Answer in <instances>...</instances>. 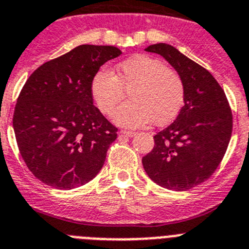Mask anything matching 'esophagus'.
<instances>
[{"label":"esophagus","instance_id":"34e87169","mask_svg":"<svg viewBox=\"0 0 249 249\" xmlns=\"http://www.w3.org/2000/svg\"><path fill=\"white\" fill-rule=\"evenodd\" d=\"M120 135L133 138V136H135V133H134V131H126V130H122V131H120Z\"/></svg>","mask_w":249,"mask_h":249}]
</instances>
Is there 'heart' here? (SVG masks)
Returning <instances> with one entry per match:
<instances>
[{"label":"heart","mask_w":249,"mask_h":249,"mask_svg":"<svg viewBox=\"0 0 249 249\" xmlns=\"http://www.w3.org/2000/svg\"><path fill=\"white\" fill-rule=\"evenodd\" d=\"M129 89L131 100L116 108L113 122L124 127L152 123L165 125L174 120L183 105L181 78L163 62L149 55H134L116 67V77L102 68L90 80V98L100 113L109 115Z\"/></svg>","instance_id":"obj_1"}]
</instances>
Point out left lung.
<instances>
[{
  "label": "left lung",
  "instance_id": "8db88e82",
  "mask_svg": "<svg viewBox=\"0 0 249 249\" xmlns=\"http://www.w3.org/2000/svg\"><path fill=\"white\" fill-rule=\"evenodd\" d=\"M145 51L160 54L178 71L185 104L175 122L154 136L142 166L161 187L187 191L211 178L222 161L232 135V111L207 69L170 44H151Z\"/></svg>",
  "mask_w": 249,
  "mask_h": 249
}]
</instances>
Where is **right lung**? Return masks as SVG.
Instances as JSON below:
<instances>
[{"instance_id": "1", "label": "right lung", "mask_w": 249, "mask_h": 249, "mask_svg": "<svg viewBox=\"0 0 249 249\" xmlns=\"http://www.w3.org/2000/svg\"><path fill=\"white\" fill-rule=\"evenodd\" d=\"M120 54L114 46L82 44L42 64L22 88L16 140L27 167L46 185L75 189L102 170L118 129L93 105L90 80Z\"/></svg>"}]
</instances>
